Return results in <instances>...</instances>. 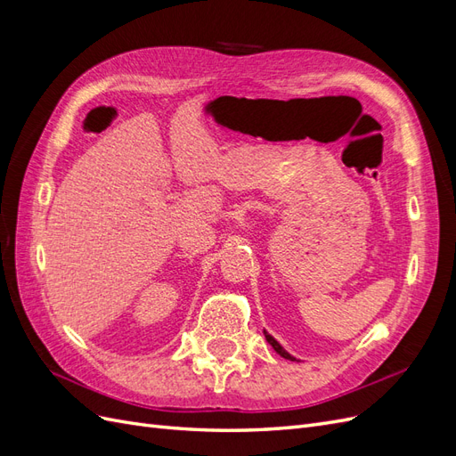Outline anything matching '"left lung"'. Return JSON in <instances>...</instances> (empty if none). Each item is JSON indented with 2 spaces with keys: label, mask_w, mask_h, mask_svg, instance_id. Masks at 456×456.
Instances as JSON below:
<instances>
[{
  "label": "left lung",
  "mask_w": 456,
  "mask_h": 456,
  "mask_svg": "<svg viewBox=\"0 0 456 456\" xmlns=\"http://www.w3.org/2000/svg\"><path fill=\"white\" fill-rule=\"evenodd\" d=\"M265 337H266V340L270 342V346H272V348H273L275 352H278V354H280L281 357H285V360H291V362H297V357H293L291 354H289V352H287V350H285V348L281 346V344H280L278 340H275V338H273L272 335H268V333H266V330H265Z\"/></svg>",
  "instance_id": "1"
}]
</instances>
